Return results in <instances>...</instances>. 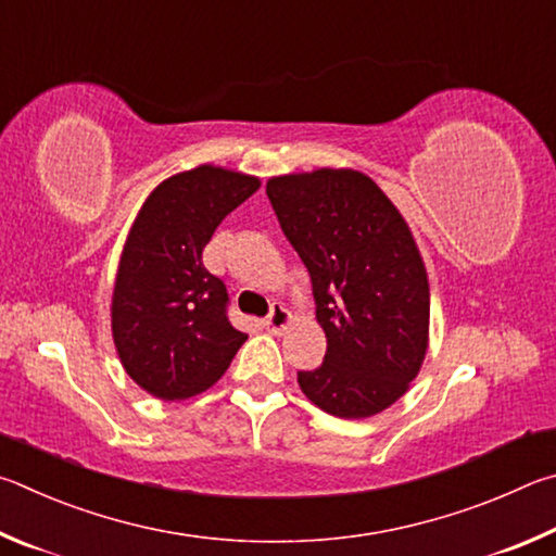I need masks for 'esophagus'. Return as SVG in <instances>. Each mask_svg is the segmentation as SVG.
<instances>
[{
    "mask_svg": "<svg viewBox=\"0 0 556 556\" xmlns=\"http://www.w3.org/2000/svg\"><path fill=\"white\" fill-rule=\"evenodd\" d=\"M290 323H293V315H290L283 305H276L273 313L263 319V327H266L270 334H283Z\"/></svg>",
    "mask_w": 556,
    "mask_h": 556,
    "instance_id": "obj_1",
    "label": "esophagus"
}]
</instances>
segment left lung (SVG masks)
<instances>
[{"instance_id": "left-lung-1", "label": "left lung", "mask_w": 556, "mask_h": 556, "mask_svg": "<svg viewBox=\"0 0 556 556\" xmlns=\"http://www.w3.org/2000/svg\"><path fill=\"white\" fill-rule=\"evenodd\" d=\"M266 194L313 278L325 364L300 371L309 403L344 420L383 413L430 346V280L391 198L354 168L276 175Z\"/></svg>"}]
</instances>
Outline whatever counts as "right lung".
I'll use <instances>...</instances> for the list:
<instances>
[{"instance_id": "add662e5", "label": "right lung", "mask_w": 556, "mask_h": 556, "mask_svg": "<svg viewBox=\"0 0 556 556\" xmlns=\"http://www.w3.org/2000/svg\"><path fill=\"white\" fill-rule=\"evenodd\" d=\"M261 188L256 175L202 163L155 185L124 241L112 339L124 371L161 401L207 391L247 334L227 319V288L204 268L214 229Z\"/></svg>"}]
</instances>
